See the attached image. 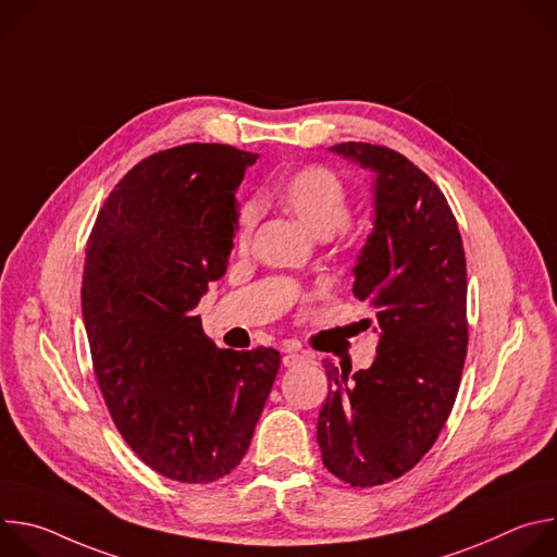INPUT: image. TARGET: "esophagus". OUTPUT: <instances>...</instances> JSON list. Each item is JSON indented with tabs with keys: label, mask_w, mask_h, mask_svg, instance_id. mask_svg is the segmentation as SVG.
<instances>
[{
	"label": "esophagus",
	"mask_w": 557,
	"mask_h": 557,
	"mask_svg": "<svg viewBox=\"0 0 557 557\" xmlns=\"http://www.w3.org/2000/svg\"><path fill=\"white\" fill-rule=\"evenodd\" d=\"M282 361H284L286 368H295V366H299V363L310 361V355H308V352H299V350H286Z\"/></svg>",
	"instance_id": "esophagus-1"
}]
</instances>
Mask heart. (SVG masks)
Here are the masks:
<instances>
[{
  "label": "heart",
  "instance_id": "b5f03b06",
  "mask_svg": "<svg viewBox=\"0 0 557 557\" xmlns=\"http://www.w3.org/2000/svg\"><path fill=\"white\" fill-rule=\"evenodd\" d=\"M280 202L314 235L329 237L335 231L339 235H352L355 226L348 220L350 191L344 178L326 165H308L288 174L277 185ZM260 220V205L247 200L235 215V245L247 247L253 228Z\"/></svg>",
  "mask_w": 557,
  "mask_h": 557
}]
</instances>
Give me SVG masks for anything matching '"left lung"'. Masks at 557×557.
<instances>
[{"instance_id":"8db88e82","label":"left lung","mask_w":557,"mask_h":557,"mask_svg":"<svg viewBox=\"0 0 557 557\" xmlns=\"http://www.w3.org/2000/svg\"><path fill=\"white\" fill-rule=\"evenodd\" d=\"M331 151L374 174V228L352 293L379 335L368 370L324 363L331 389L317 443L331 473L376 487L410 471L436 443L467 355V264L443 191L399 151L339 143Z\"/></svg>"}]
</instances>
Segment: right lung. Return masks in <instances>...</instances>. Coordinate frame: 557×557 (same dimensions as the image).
<instances>
[{"mask_svg": "<svg viewBox=\"0 0 557 557\" xmlns=\"http://www.w3.org/2000/svg\"><path fill=\"white\" fill-rule=\"evenodd\" d=\"M258 153L187 143L147 156L92 226L82 308L112 421L165 479L213 483L251 445L280 352L220 350L194 314L226 271L237 200Z\"/></svg>", "mask_w": 557, "mask_h": 557, "instance_id": "obj_1", "label": "right lung"}]
</instances>
